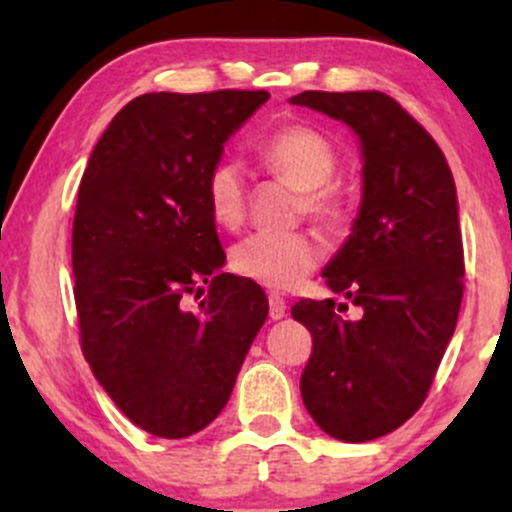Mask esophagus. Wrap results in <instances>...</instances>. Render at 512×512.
Returning <instances> with one entry per match:
<instances>
[{"label": "esophagus", "mask_w": 512, "mask_h": 512, "mask_svg": "<svg viewBox=\"0 0 512 512\" xmlns=\"http://www.w3.org/2000/svg\"><path fill=\"white\" fill-rule=\"evenodd\" d=\"M286 308H289V305H286V301L279 296V293H269V317H272V320H281V317H286Z\"/></svg>", "instance_id": "obj_1"}]
</instances>
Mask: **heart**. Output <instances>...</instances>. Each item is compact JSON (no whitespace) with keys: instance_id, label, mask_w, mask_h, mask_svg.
I'll return each mask as SVG.
<instances>
[{"instance_id":"heart-1","label":"heart","mask_w":512,"mask_h":512,"mask_svg":"<svg viewBox=\"0 0 512 512\" xmlns=\"http://www.w3.org/2000/svg\"><path fill=\"white\" fill-rule=\"evenodd\" d=\"M262 166L305 192L315 219L337 223L342 199L327 182L337 168L334 146L310 127H284L260 146ZM207 207L223 228H236L245 216V180L238 163L221 161L204 182ZM322 260V245L308 233H252L233 248L231 267L243 279L272 291L298 286Z\"/></svg>"}]
</instances>
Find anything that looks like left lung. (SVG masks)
I'll list each match as a JSON object with an SVG mask.
<instances>
[{"mask_svg":"<svg viewBox=\"0 0 512 512\" xmlns=\"http://www.w3.org/2000/svg\"><path fill=\"white\" fill-rule=\"evenodd\" d=\"M289 103L344 122L361 146V207L322 276L363 317L337 315L332 298H303L291 315L313 334L305 409L327 436L366 443L424 404L455 332L464 276L455 180L431 134L385 93L303 91Z\"/></svg>","mask_w":512,"mask_h":512,"instance_id":"1","label":"left lung"}]
</instances>
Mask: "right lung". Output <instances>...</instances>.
I'll list each match as a JSON object with an SVG mask.
<instances>
[{
	"label": "right lung",
	"instance_id": "1",
	"mask_svg": "<svg viewBox=\"0 0 512 512\" xmlns=\"http://www.w3.org/2000/svg\"><path fill=\"white\" fill-rule=\"evenodd\" d=\"M267 91L144 93L93 146L72 231L81 349L132 424L187 438L226 407L269 313L226 262L204 195ZM200 303L190 309L186 298Z\"/></svg>",
	"mask_w": 512,
	"mask_h": 512
}]
</instances>
